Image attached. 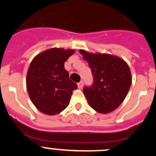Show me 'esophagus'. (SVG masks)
I'll return each mask as SVG.
<instances>
[{"label":"esophagus","mask_w":156,"mask_h":156,"mask_svg":"<svg viewBox=\"0 0 156 156\" xmlns=\"http://www.w3.org/2000/svg\"><path fill=\"white\" fill-rule=\"evenodd\" d=\"M77 85H78V87H79L80 89H81V88L83 87V81H80V82H79L77 83Z\"/></svg>","instance_id":"obj_1"}]
</instances>
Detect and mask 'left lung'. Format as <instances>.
I'll return each mask as SVG.
<instances>
[{"label": "left lung", "instance_id": "obj_1", "mask_svg": "<svg viewBox=\"0 0 156 156\" xmlns=\"http://www.w3.org/2000/svg\"><path fill=\"white\" fill-rule=\"evenodd\" d=\"M91 69L94 82L84 87L83 94L92 108L108 113L122 104L131 86L130 70L126 62L108 54H92L80 50Z\"/></svg>", "mask_w": 156, "mask_h": 156}]
</instances>
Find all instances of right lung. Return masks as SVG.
Segmentation results:
<instances>
[{
	"label": "right lung",
	"instance_id": "right-lung-1",
	"mask_svg": "<svg viewBox=\"0 0 156 156\" xmlns=\"http://www.w3.org/2000/svg\"><path fill=\"white\" fill-rule=\"evenodd\" d=\"M75 51L51 48L37 55L27 75V88L32 102L47 115H56L69 105L77 84L70 80L64 64Z\"/></svg>",
	"mask_w": 156,
	"mask_h": 156
}]
</instances>
